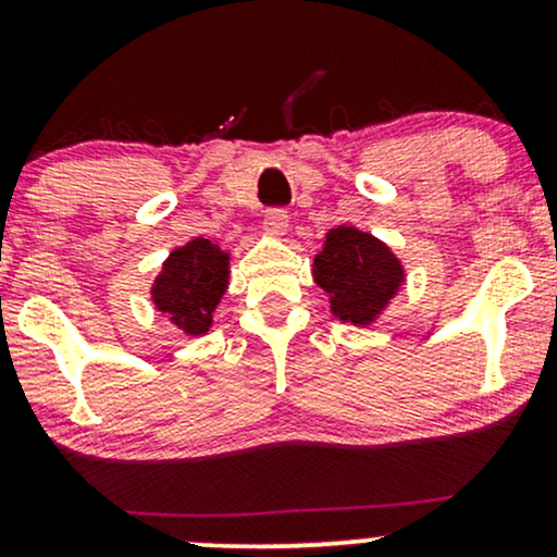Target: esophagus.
Listing matches in <instances>:
<instances>
[{"label": "esophagus", "instance_id": "34e87169", "mask_svg": "<svg viewBox=\"0 0 557 557\" xmlns=\"http://www.w3.org/2000/svg\"><path fill=\"white\" fill-rule=\"evenodd\" d=\"M264 230L270 235H285L287 233V212L285 209H270L264 216Z\"/></svg>", "mask_w": 557, "mask_h": 557}]
</instances>
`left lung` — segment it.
<instances>
[{"instance_id": "left-lung-1", "label": "left lung", "mask_w": 557, "mask_h": 557, "mask_svg": "<svg viewBox=\"0 0 557 557\" xmlns=\"http://www.w3.org/2000/svg\"><path fill=\"white\" fill-rule=\"evenodd\" d=\"M311 272L330 296L332 314L356 327L372 324L406 280L400 259L385 243L350 225L330 230Z\"/></svg>"}]
</instances>
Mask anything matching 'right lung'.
Masks as SVG:
<instances>
[{
    "instance_id": "1",
    "label": "right lung",
    "mask_w": 557,
    "mask_h": 557,
    "mask_svg": "<svg viewBox=\"0 0 557 557\" xmlns=\"http://www.w3.org/2000/svg\"><path fill=\"white\" fill-rule=\"evenodd\" d=\"M230 253L207 238H194L175 248L151 285V300L185 335H203L225 296Z\"/></svg>"
}]
</instances>
